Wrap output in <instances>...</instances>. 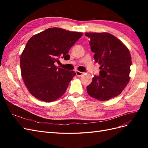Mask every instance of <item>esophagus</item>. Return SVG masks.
Wrapping results in <instances>:
<instances>
[{
  "label": "esophagus",
  "mask_w": 148,
  "mask_h": 148,
  "mask_svg": "<svg viewBox=\"0 0 148 148\" xmlns=\"http://www.w3.org/2000/svg\"><path fill=\"white\" fill-rule=\"evenodd\" d=\"M75 73H76V75H77L78 77H81V76L83 74V73L82 72V71H78V70L76 71Z\"/></svg>",
  "instance_id": "1"
}]
</instances>
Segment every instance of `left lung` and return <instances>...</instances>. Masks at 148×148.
Masks as SVG:
<instances>
[{"mask_svg":"<svg viewBox=\"0 0 148 148\" xmlns=\"http://www.w3.org/2000/svg\"><path fill=\"white\" fill-rule=\"evenodd\" d=\"M90 38L94 59L101 66L99 76L94 75L86 88L88 95L99 101L117 96L130 81L132 58L128 48L119 39L107 33H86Z\"/></svg>","mask_w":148,"mask_h":148,"instance_id":"left-lung-1","label":"left lung"}]
</instances>
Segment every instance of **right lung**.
<instances>
[{"instance_id":"add662e5","label":"right lung","mask_w":148,"mask_h":148,"mask_svg":"<svg viewBox=\"0 0 148 148\" xmlns=\"http://www.w3.org/2000/svg\"><path fill=\"white\" fill-rule=\"evenodd\" d=\"M82 35L51 28L29 39L20 57V69L26 86L34 97L52 102L64 95L76 73L58 68L54 64L60 57L70 59V49Z\"/></svg>"}]
</instances>
